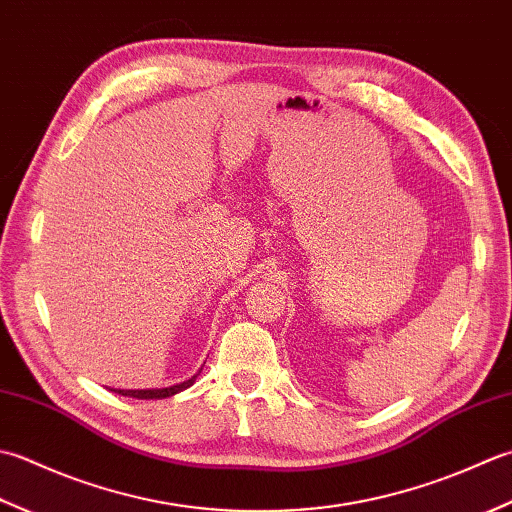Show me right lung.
I'll return each instance as SVG.
<instances>
[{"instance_id": "right-lung-1", "label": "right lung", "mask_w": 512, "mask_h": 512, "mask_svg": "<svg viewBox=\"0 0 512 512\" xmlns=\"http://www.w3.org/2000/svg\"><path fill=\"white\" fill-rule=\"evenodd\" d=\"M201 373V371H198ZM196 373V375H198ZM196 375H192L190 380H185L181 384H174V387H168V389H137V391H128V389H119L117 393L121 395H130V398H139V400H163V398H172V395H176L179 391H185L187 387H192Z\"/></svg>"}]
</instances>
